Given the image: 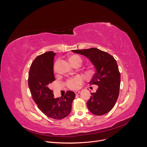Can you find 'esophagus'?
Masks as SVG:
<instances>
[{
	"instance_id": "obj_1",
	"label": "esophagus",
	"mask_w": 147,
	"mask_h": 147,
	"mask_svg": "<svg viewBox=\"0 0 147 147\" xmlns=\"http://www.w3.org/2000/svg\"><path fill=\"white\" fill-rule=\"evenodd\" d=\"M80 91H77L75 92V94H76V95H78V94H80Z\"/></svg>"
}]
</instances>
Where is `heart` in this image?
Returning a JSON list of instances; mask_svg holds the SVG:
<instances>
[{
	"instance_id": "b5f03b06",
	"label": "heart",
	"mask_w": 147,
	"mask_h": 147,
	"mask_svg": "<svg viewBox=\"0 0 147 147\" xmlns=\"http://www.w3.org/2000/svg\"><path fill=\"white\" fill-rule=\"evenodd\" d=\"M69 61L70 63L74 67L77 65H81L82 63V59L81 58L76 55H74L71 56L69 59ZM82 82V78L81 76H77L74 77H72L67 80V86L73 90L77 89L80 87V85Z\"/></svg>"
}]
</instances>
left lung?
I'll list each match as a JSON object with an SVG mask.
<instances>
[{
	"mask_svg": "<svg viewBox=\"0 0 147 147\" xmlns=\"http://www.w3.org/2000/svg\"><path fill=\"white\" fill-rule=\"evenodd\" d=\"M71 51L86 56L95 69L90 84L97 85L98 88L87 101L89 111L97 116L108 113L116 103L120 90V74L116 60L107 52L95 48Z\"/></svg>",
	"mask_w": 147,
	"mask_h": 147,
	"instance_id": "obj_1",
	"label": "left lung"
}]
</instances>
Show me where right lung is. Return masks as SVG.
<instances>
[{
    "instance_id": "obj_1",
    "label": "right lung",
    "mask_w": 147,
    "mask_h": 147,
    "mask_svg": "<svg viewBox=\"0 0 147 147\" xmlns=\"http://www.w3.org/2000/svg\"><path fill=\"white\" fill-rule=\"evenodd\" d=\"M55 55L49 51L35 59L30 69L28 87L38 108L49 117L59 120L70 114L76 95L74 92L68 91L63 97L54 98L50 87L55 80L53 74Z\"/></svg>"
}]
</instances>
